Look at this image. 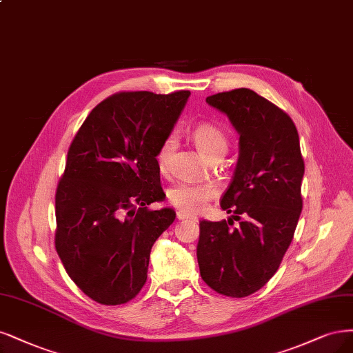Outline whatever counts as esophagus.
Segmentation results:
<instances>
[{"label":"esophagus","instance_id":"obj_1","mask_svg":"<svg viewBox=\"0 0 353 353\" xmlns=\"http://www.w3.org/2000/svg\"><path fill=\"white\" fill-rule=\"evenodd\" d=\"M176 217H178V221H197V217H194V216H190V214H187V213H184V212H176Z\"/></svg>","mask_w":353,"mask_h":353}]
</instances>
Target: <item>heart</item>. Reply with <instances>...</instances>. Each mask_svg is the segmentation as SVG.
<instances>
[{
    "mask_svg": "<svg viewBox=\"0 0 353 353\" xmlns=\"http://www.w3.org/2000/svg\"><path fill=\"white\" fill-rule=\"evenodd\" d=\"M192 139L200 148V150L209 157H219L228 150V139L223 131L212 123H201L194 127ZM176 149L175 132L168 134L161 143L156 153L157 166L162 172H168L172 163L174 152ZM216 196V188L210 184H192V182H181L169 190L168 197L176 209L187 214L200 213L208 203Z\"/></svg>",
    "mask_w": 353,
    "mask_h": 353,
    "instance_id": "b5f03b06",
    "label": "heart"
}]
</instances>
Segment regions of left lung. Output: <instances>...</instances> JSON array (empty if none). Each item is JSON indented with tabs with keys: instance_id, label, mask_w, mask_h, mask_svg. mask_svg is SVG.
<instances>
[{
	"instance_id": "left-lung-1",
	"label": "left lung",
	"mask_w": 353,
	"mask_h": 353,
	"mask_svg": "<svg viewBox=\"0 0 353 353\" xmlns=\"http://www.w3.org/2000/svg\"><path fill=\"white\" fill-rule=\"evenodd\" d=\"M239 134V157L221 208L229 221L200 222V274L217 294L257 292L282 263L302 212L305 166L294 121L254 90L209 96ZM236 220V228H230Z\"/></svg>"
}]
</instances>
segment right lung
<instances>
[{
  "instance_id": "1",
  "label": "right lung",
  "mask_w": 353,
  "mask_h": 353,
  "mask_svg": "<svg viewBox=\"0 0 353 353\" xmlns=\"http://www.w3.org/2000/svg\"><path fill=\"white\" fill-rule=\"evenodd\" d=\"M190 96L121 92L96 105L67 153L55 194V248L84 294L121 305L148 281L154 241L175 221L156 153Z\"/></svg>"
}]
</instances>
